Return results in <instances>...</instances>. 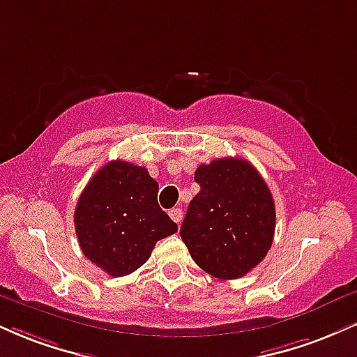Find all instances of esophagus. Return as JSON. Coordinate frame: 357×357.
<instances>
[{
	"label": "esophagus",
	"instance_id": "34e87169",
	"mask_svg": "<svg viewBox=\"0 0 357 357\" xmlns=\"http://www.w3.org/2000/svg\"><path fill=\"white\" fill-rule=\"evenodd\" d=\"M169 218L176 222V225H179V222L183 221V211L179 208H173L169 211Z\"/></svg>",
	"mask_w": 357,
	"mask_h": 357
}]
</instances>
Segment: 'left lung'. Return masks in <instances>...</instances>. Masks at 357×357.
Masks as SVG:
<instances>
[{
	"mask_svg": "<svg viewBox=\"0 0 357 357\" xmlns=\"http://www.w3.org/2000/svg\"><path fill=\"white\" fill-rule=\"evenodd\" d=\"M192 197L181 225V239L195 263L218 279H238L268 255L276 227V208L268 184L241 158L199 165Z\"/></svg>",
	"mask_w": 357,
	"mask_h": 357,
	"instance_id": "8db88e82",
	"label": "left lung"
}]
</instances>
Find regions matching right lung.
<instances>
[{
    "mask_svg": "<svg viewBox=\"0 0 357 357\" xmlns=\"http://www.w3.org/2000/svg\"><path fill=\"white\" fill-rule=\"evenodd\" d=\"M158 183L148 169L116 160L89 179L75 211L83 255L109 276L135 273L160 239L178 225L158 204Z\"/></svg>",
    "mask_w": 357,
    "mask_h": 357,
    "instance_id": "add662e5",
    "label": "right lung"
}]
</instances>
